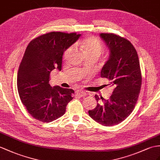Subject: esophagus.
<instances>
[{
  "label": "esophagus",
  "instance_id": "obj_1",
  "mask_svg": "<svg viewBox=\"0 0 160 160\" xmlns=\"http://www.w3.org/2000/svg\"><path fill=\"white\" fill-rule=\"evenodd\" d=\"M76 94L77 96H79L80 97H84L86 96V93L83 91H81V90H78L76 92Z\"/></svg>",
  "mask_w": 160,
  "mask_h": 160
}]
</instances>
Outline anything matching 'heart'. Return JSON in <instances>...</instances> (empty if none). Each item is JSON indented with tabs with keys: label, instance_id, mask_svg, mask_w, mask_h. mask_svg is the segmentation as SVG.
<instances>
[{
	"label": "heart",
	"instance_id": "1",
	"mask_svg": "<svg viewBox=\"0 0 160 160\" xmlns=\"http://www.w3.org/2000/svg\"><path fill=\"white\" fill-rule=\"evenodd\" d=\"M77 44L80 46L85 55L88 56H97L100 57L103 52V46L102 42L96 37H90L85 38L84 40L79 41ZM72 50V48L71 47L66 50L64 56L65 58L69 56Z\"/></svg>",
	"mask_w": 160,
	"mask_h": 160
}]
</instances>
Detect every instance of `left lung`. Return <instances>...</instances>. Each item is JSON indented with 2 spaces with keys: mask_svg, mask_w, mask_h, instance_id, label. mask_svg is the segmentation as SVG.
<instances>
[{
  "mask_svg": "<svg viewBox=\"0 0 160 160\" xmlns=\"http://www.w3.org/2000/svg\"><path fill=\"white\" fill-rule=\"evenodd\" d=\"M100 37L109 50V57L101 70L100 77L109 80L113 88L108 100L95 95L97 106L89 115L105 126L117 125L134 110L142 83L137 52L131 42L118 35L101 33ZM102 102L100 104L99 101Z\"/></svg>",
  "mask_w": 160,
  "mask_h": 160,
  "instance_id": "8db88e82",
  "label": "left lung"
}]
</instances>
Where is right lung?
Wrapping results in <instances>:
<instances>
[{
	"label": "right lung",
	"instance_id": "1",
	"mask_svg": "<svg viewBox=\"0 0 160 160\" xmlns=\"http://www.w3.org/2000/svg\"><path fill=\"white\" fill-rule=\"evenodd\" d=\"M81 34L51 32L28 44L19 65L17 85L19 98L29 113L42 122H51L65 113L74 90L49 83L50 72L60 71L63 53Z\"/></svg>",
	"mask_w": 160,
	"mask_h": 160
}]
</instances>
